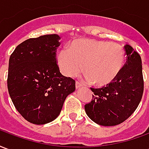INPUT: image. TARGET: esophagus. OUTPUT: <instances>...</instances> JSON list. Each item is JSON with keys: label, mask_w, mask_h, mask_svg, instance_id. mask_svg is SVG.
Returning <instances> with one entry per match:
<instances>
[{"label": "esophagus", "mask_w": 149, "mask_h": 149, "mask_svg": "<svg viewBox=\"0 0 149 149\" xmlns=\"http://www.w3.org/2000/svg\"><path fill=\"white\" fill-rule=\"evenodd\" d=\"M82 87V84L79 81H76V88H80Z\"/></svg>", "instance_id": "obj_1"}]
</instances>
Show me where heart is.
I'll return each mask as SVG.
<instances>
[{
  "instance_id": "obj_1",
  "label": "heart",
  "mask_w": 149,
  "mask_h": 149,
  "mask_svg": "<svg viewBox=\"0 0 149 149\" xmlns=\"http://www.w3.org/2000/svg\"><path fill=\"white\" fill-rule=\"evenodd\" d=\"M58 64L68 77L77 75L81 69L88 81L103 87L117 78L124 68L125 52L120 45L96 39L74 40L68 50L59 53Z\"/></svg>"
}]
</instances>
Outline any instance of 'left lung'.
<instances>
[{
  "mask_svg": "<svg viewBox=\"0 0 149 149\" xmlns=\"http://www.w3.org/2000/svg\"><path fill=\"white\" fill-rule=\"evenodd\" d=\"M127 61L121 72L111 84L90 88L94 95L84 105L88 117L103 126H115L126 120L141 102L144 92L141 56L129 45L125 46Z\"/></svg>",
  "mask_w": 149,
  "mask_h": 149,
  "instance_id": "left-lung-1",
  "label": "left lung"
}]
</instances>
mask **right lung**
Instances as JSON below:
<instances>
[{
	"label": "right lung",
	"mask_w": 149,
	"mask_h": 149,
	"mask_svg": "<svg viewBox=\"0 0 149 149\" xmlns=\"http://www.w3.org/2000/svg\"><path fill=\"white\" fill-rule=\"evenodd\" d=\"M61 37L44 35L21 43L8 62L7 85L9 96L19 113L35 125L54 120L76 81L60 72L56 60Z\"/></svg>",
	"instance_id": "add662e5"
}]
</instances>
